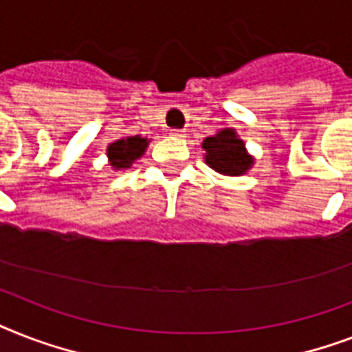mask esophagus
I'll use <instances>...</instances> for the list:
<instances>
[{"instance_id":"esophagus-1","label":"esophagus","mask_w":352,"mask_h":352,"mask_svg":"<svg viewBox=\"0 0 352 352\" xmlns=\"http://www.w3.org/2000/svg\"><path fill=\"white\" fill-rule=\"evenodd\" d=\"M171 135H173V137H182L184 131H182V129H171Z\"/></svg>"}]
</instances>
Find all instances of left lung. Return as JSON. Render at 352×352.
<instances>
[{
	"label": "left lung",
	"mask_w": 352,
	"mask_h": 352,
	"mask_svg": "<svg viewBox=\"0 0 352 352\" xmlns=\"http://www.w3.org/2000/svg\"><path fill=\"white\" fill-rule=\"evenodd\" d=\"M203 148L206 151V164L225 175H241L252 164L245 144L237 138L234 129H223L214 137H208L203 142Z\"/></svg>",
	"instance_id": "obj_1"
}]
</instances>
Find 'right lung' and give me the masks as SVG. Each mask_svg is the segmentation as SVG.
<instances>
[{
  "instance_id": "add662e5",
  "label": "right lung",
  "mask_w": 352,
  "mask_h": 352,
  "mask_svg": "<svg viewBox=\"0 0 352 352\" xmlns=\"http://www.w3.org/2000/svg\"><path fill=\"white\" fill-rule=\"evenodd\" d=\"M148 140L140 137H127L120 138L117 142H113L107 148V155H109V162L113 168H129L133 164V160L138 159L140 155L146 151Z\"/></svg>"
}]
</instances>
